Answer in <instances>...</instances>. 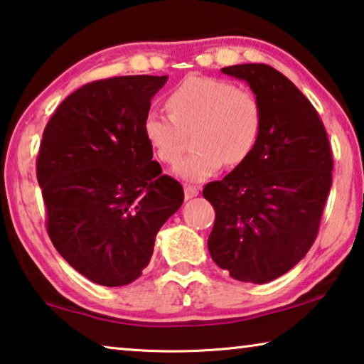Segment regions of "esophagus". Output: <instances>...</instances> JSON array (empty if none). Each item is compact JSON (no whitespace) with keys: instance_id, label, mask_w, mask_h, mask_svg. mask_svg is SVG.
I'll use <instances>...</instances> for the list:
<instances>
[{"instance_id":"1","label":"esophagus","mask_w":364,"mask_h":364,"mask_svg":"<svg viewBox=\"0 0 364 364\" xmlns=\"http://www.w3.org/2000/svg\"><path fill=\"white\" fill-rule=\"evenodd\" d=\"M199 194V189L196 186H184V198L186 199H193Z\"/></svg>"}]
</instances>
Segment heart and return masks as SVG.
<instances>
[{
    "label": "heart",
    "mask_w": 364,
    "mask_h": 364,
    "mask_svg": "<svg viewBox=\"0 0 364 364\" xmlns=\"http://www.w3.org/2000/svg\"><path fill=\"white\" fill-rule=\"evenodd\" d=\"M171 114L149 112L144 136L164 164L181 157L186 134H194L198 151L184 157L173 173L188 183H203L222 170L250 157L262 131V107L250 90L236 89L227 80L188 76L170 92Z\"/></svg>",
    "instance_id": "1"
}]
</instances>
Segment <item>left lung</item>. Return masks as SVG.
I'll list each match as a JSON object with an SVG mask.
<instances>
[{"label": "left lung", "instance_id": "1", "mask_svg": "<svg viewBox=\"0 0 364 364\" xmlns=\"http://www.w3.org/2000/svg\"><path fill=\"white\" fill-rule=\"evenodd\" d=\"M262 107L257 146L204 198L215 210L207 246L235 280L267 284L313 246L332 184V152L319 114L290 79L267 65L222 69Z\"/></svg>", "mask_w": 364, "mask_h": 364}]
</instances>
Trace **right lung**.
Listing matches in <instances>:
<instances>
[{"label":"right lung","mask_w":364,"mask_h":364,"mask_svg":"<svg viewBox=\"0 0 364 364\" xmlns=\"http://www.w3.org/2000/svg\"><path fill=\"white\" fill-rule=\"evenodd\" d=\"M168 76H121L73 92L43 131L37 180L51 243L94 284L123 287L151 262L155 236L184 199L160 175L144 118Z\"/></svg>","instance_id":"add662e5"}]
</instances>
